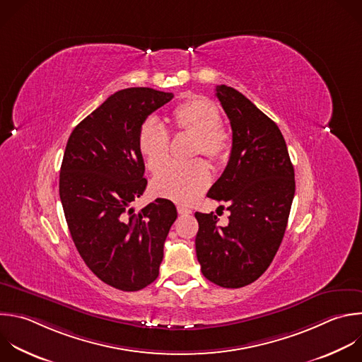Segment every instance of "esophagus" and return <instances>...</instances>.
<instances>
[{
	"label": "esophagus",
	"instance_id": "obj_1",
	"mask_svg": "<svg viewBox=\"0 0 362 362\" xmlns=\"http://www.w3.org/2000/svg\"><path fill=\"white\" fill-rule=\"evenodd\" d=\"M177 211H179V214H182V216H187V214L192 213V210H190L189 207H186V206H177Z\"/></svg>",
	"mask_w": 362,
	"mask_h": 362
}]
</instances>
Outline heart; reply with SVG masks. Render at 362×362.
Listing matches in <instances>:
<instances>
[{
    "instance_id": "b5f03b06",
    "label": "heart",
    "mask_w": 362,
    "mask_h": 362,
    "mask_svg": "<svg viewBox=\"0 0 362 362\" xmlns=\"http://www.w3.org/2000/svg\"><path fill=\"white\" fill-rule=\"evenodd\" d=\"M175 132L193 136L192 156L204 155L214 163L226 160L231 149L230 132L220 124L217 106L203 98H189L179 103L170 115ZM138 149L146 168L158 172L170 158V136L153 117L146 119L138 132ZM211 182L206 162L194 159L187 163H172L152 180L153 194L182 204L197 200Z\"/></svg>"
}]
</instances>
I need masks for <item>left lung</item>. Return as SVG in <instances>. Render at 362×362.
<instances>
[{"label":"left lung","mask_w":362,"mask_h":362,"mask_svg":"<svg viewBox=\"0 0 362 362\" xmlns=\"http://www.w3.org/2000/svg\"><path fill=\"white\" fill-rule=\"evenodd\" d=\"M233 132L228 163L207 196L228 204V223L199 213L196 256L203 276L226 288L256 281L284 237L296 192L286 141L273 120L234 88L218 85ZM223 207V206H221Z\"/></svg>","instance_id":"1"}]
</instances>
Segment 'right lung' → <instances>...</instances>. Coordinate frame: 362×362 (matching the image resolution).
<instances>
[{
  "instance_id": "add662e5",
  "label": "right lung",
  "mask_w": 362,
  "mask_h": 362,
  "mask_svg": "<svg viewBox=\"0 0 362 362\" xmlns=\"http://www.w3.org/2000/svg\"><path fill=\"white\" fill-rule=\"evenodd\" d=\"M172 98L152 88L117 90L76 125L65 148L59 197L74 245L98 279L122 291L142 290L158 279L177 217L168 199L139 213L131 207L148 185L139 128Z\"/></svg>"
}]
</instances>
